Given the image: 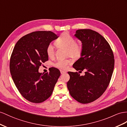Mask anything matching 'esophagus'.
I'll return each instance as SVG.
<instances>
[{
  "label": "esophagus",
  "mask_w": 127,
  "mask_h": 127,
  "mask_svg": "<svg viewBox=\"0 0 127 127\" xmlns=\"http://www.w3.org/2000/svg\"><path fill=\"white\" fill-rule=\"evenodd\" d=\"M61 71V74H63V73H66V71H64V70H60Z\"/></svg>",
  "instance_id": "obj_1"
}]
</instances>
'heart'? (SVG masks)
Instances as JSON below:
<instances>
[{"mask_svg":"<svg viewBox=\"0 0 127 127\" xmlns=\"http://www.w3.org/2000/svg\"><path fill=\"white\" fill-rule=\"evenodd\" d=\"M55 43L58 48H65L66 54L70 55L73 58H78L82 55L83 51L82 44L76 42L74 38L67 32L62 33L55 41ZM46 53L49 57L53 58L54 57L55 51L54 47L51 44H48ZM71 63V60L70 59H60L54 63V65L58 69L65 70Z\"/></svg>","mask_w":127,"mask_h":127,"instance_id":"b5f03b06","label":"heart"}]
</instances>
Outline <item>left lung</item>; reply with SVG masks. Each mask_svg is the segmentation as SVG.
I'll return each mask as SVG.
<instances>
[{
	"label": "left lung",
	"mask_w": 127,
	"mask_h": 127,
	"mask_svg": "<svg viewBox=\"0 0 127 127\" xmlns=\"http://www.w3.org/2000/svg\"><path fill=\"white\" fill-rule=\"evenodd\" d=\"M74 36L82 41L81 57L73 65L77 71L86 70L85 75L68 72L67 87L71 96L82 103L98 99L108 86L114 67L112 49L106 39L91 30H78Z\"/></svg>",
	"instance_id": "left-lung-1"
}]
</instances>
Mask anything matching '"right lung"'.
<instances>
[{
  "label": "right lung",
  "mask_w": 127,
  "mask_h": 127,
  "mask_svg": "<svg viewBox=\"0 0 127 127\" xmlns=\"http://www.w3.org/2000/svg\"><path fill=\"white\" fill-rule=\"evenodd\" d=\"M58 36L50 31H36L22 37L15 44L9 62L12 78L22 96L33 103H41L49 97L61 75L59 70L38 72L48 60L47 47Z\"/></svg>",
  "instance_id": "1"
}]
</instances>
